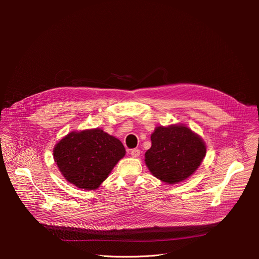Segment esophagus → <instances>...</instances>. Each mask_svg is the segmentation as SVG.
<instances>
[{"label":"esophagus","instance_id":"1","mask_svg":"<svg viewBox=\"0 0 259 259\" xmlns=\"http://www.w3.org/2000/svg\"><path fill=\"white\" fill-rule=\"evenodd\" d=\"M141 154V151L139 150V149H133V150L131 151V156L132 157H139Z\"/></svg>","mask_w":259,"mask_h":259}]
</instances>
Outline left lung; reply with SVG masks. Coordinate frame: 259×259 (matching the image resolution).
I'll return each instance as SVG.
<instances>
[{
  "label": "left lung",
  "mask_w": 259,
  "mask_h": 259,
  "mask_svg": "<svg viewBox=\"0 0 259 259\" xmlns=\"http://www.w3.org/2000/svg\"><path fill=\"white\" fill-rule=\"evenodd\" d=\"M145 162L153 176L168 185L189 179L206 156L207 147L197 133L184 124L157 126Z\"/></svg>",
  "instance_id": "left-lung-1"
}]
</instances>
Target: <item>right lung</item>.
I'll use <instances>...</instances> for the list:
<instances>
[{
    "instance_id": "right-lung-1",
    "label": "right lung",
    "mask_w": 259,
    "mask_h": 259,
    "mask_svg": "<svg viewBox=\"0 0 259 259\" xmlns=\"http://www.w3.org/2000/svg\"><path fill=\"white\" fill-rule=\"evenodd\" d=\"M125 154L121 142L100 128L71 131L53 148L64 179L84 190L98 189Z\"/></svg>"
}]
</instances>
